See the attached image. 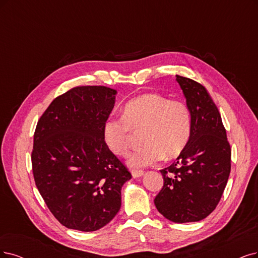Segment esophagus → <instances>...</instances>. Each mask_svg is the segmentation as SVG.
<instances>
[{
	"label": "esophagus",
	"mask_w": 258,
	"mask_h": 258,
	"mask_svg": "<svg viewBox=\"0 0 258 258\" xmlns=\"http://www.w3.org/2000/svg\"><path fill=\"white\" fill-rule=\"evenodd\" d=\"M144 173H145L144 170H137V169L132 170V175L134 177H140V176L144 175Z\"/></svg>",
	"instance_id": "34e87169"
}]
</instances>
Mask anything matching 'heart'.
<instances>
[{"label": "heart", "instance_id": "heart-1", "mask_svg": "<svg viewBox=\"0 0 258 258\" xmlns=\"http://www.w3.org/2000/svg\"><path fill=\"white\" fill-rule=\"evenodd\" d=\"M133 131H142L145 142L128 158V165L141 168L154 165L164 157L172 159L183 153L191 137L192 117L182 99H169L158 93H146L128 101L122 117L111 118L104 125V139L118 156H126Z\"/></svg>", "mask_w": 258, "mask_h": 258}]
</instances>
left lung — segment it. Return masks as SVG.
Listing matches in <instances>:
<instances>
[{"label":"left lung","instance_id":"1","mask_svg":"<svg viewBox=\"0 0 258 258\" xmlns=\"http://www.w3.org/2000/svg\"><path fill=\"white\" fill-rule=\"evenodd\" d=\"M176 81L191 111V137L174 163L160 170L164 186L154 204L170 221L197 222L220 202L231 172L232 150L220 112L204 86L180 75Z\"/></svg>","mask_w":258,"mask_h":258}]
</instances>
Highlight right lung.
I'll return each instance as SVG.
<instances>
[{
	"label": "right lung",
	"mask_w": 258,
	"mask_h": 258,
	"mask_svg": "<svg viewBox=\"0 0 258 258\" xmlns=\"http://www.w3.org/2000/svg\"><path fill=\"white\" fill-rule=\"evenodd\" d=\"M116 93L105 86H78L55 98L37 123L35 184L53 216L72 230L93 232L109 223L132 177L104 139Z\"/></svg>",
	"instance_id": "1"
}]
</instances>
